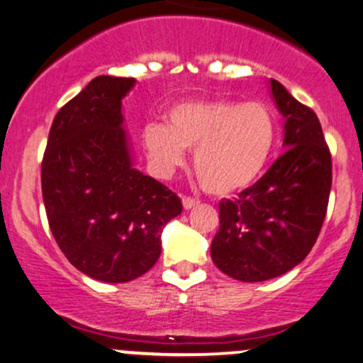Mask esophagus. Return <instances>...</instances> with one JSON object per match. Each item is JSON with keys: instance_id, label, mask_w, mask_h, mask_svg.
I'll return each mask as SVG.
<instances>
[{"instance_id": "1", "label": "esophagus", "mask_w": 363, "mask_h": 363, "mask_svg": "<svg viewBox=\"0 0 363 363\" xmlns=\"http://www.w3.org/2000/svg\"><path fill=\"white\" fill-rule=\"evenodd\" d=\"M198 205V201H196L194 198H191V196H182V206H184V210H191V208H194Z\"/></svg>"}]
</instances>
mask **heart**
<instances>
[{
  "mask_svg": "<svg viewBox=\"0 0 363 363\" xmlns=\"http://www.w3.org/2000/svg\"><path fill=\"white\" fill-rule=\"evenodd\" d=\"M274 116L264 102L196 99L172 106L165 124H148L141 141L158 176H169L193 150V169L203 189L223 196L259 176L274 143Z\"/></svg>",
  "mask_w": 363,
  "mask_h": 363,
  "instance_id": "1",
  "label": "heart"
}]
</instances>
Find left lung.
Masks as SVG:
<instances>
[{
  "mask_svg": "<svg viewBox=\"0 0 363 363\" xmlns=\"http://www.w3.org/2000/svg\"><path fill=\"white\" fill-rule=\"evenodd\" d=\"M269 83L285 118L286 150L239 198L220 201V228L211 242L216 268L240 281L272 280L306 259L331 191V153L318 116L280 82Z\"/></svg>",
  "mask_w": 363,
  "mask_h": 363,
  "instance_id": "8db88e82",
  "label": "left lung"
}]
</instances>
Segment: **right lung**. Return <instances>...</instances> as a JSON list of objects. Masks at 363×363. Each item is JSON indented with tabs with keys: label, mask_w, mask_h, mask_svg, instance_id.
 Segmentation results:
<instances>
[{
	"label": "right lung",
	"mask_w": 363,
	"mask_h": 363,
	"mask_svg": "<svg viewBox=\"0 0 363 363\" xmlns=\"http://www.w3.org/2000/svg\"><path fill=\"white\" fill-rule=\"evenodd\" d=\"M135 78H94L57 111L43 158L49 227L77 269L99 281L141 277L160 257V234L181 215L176 193L133 167L123 99Z\"/></svg>",
	"instance_id": "right-lung-1"
}]
</instances>
